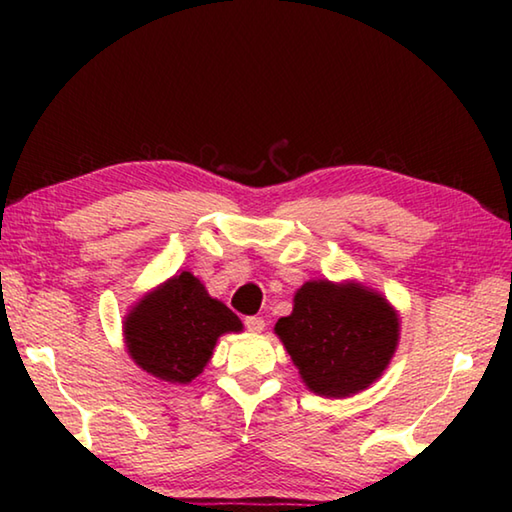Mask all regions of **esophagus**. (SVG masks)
I'll return each mask as SVG.
<instances>
[{
    "label": "esophagus",
    "mask_w": 512,
    "mask_h": 512,
    "mask_svg": "<svg viewBox=\"0 0 512 512\" xmlns=\"http://www.w3.org/2000/svg\"><path fill=\"white\" fill-rule=\"evenodd\" d=\"M244 323H246V329H248L250 334H259L264 329V325H266L264 318H259V316H248Z\"/></svg>",
    "instance_id": "obj_1"
}]
</instances>
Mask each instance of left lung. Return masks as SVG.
<instances>
[{
    "label": "left lung",
    "instance_id": "1",
    "mask_svg": "<svg viewBox=\"0 0 512 512\" xmlns=\"http://www.w3.org/2000/svg\"><path fill=\"white\" fill-rule=\"evenodd\" d=\"M275 334L309 391L341 400L384 375L400 343V314L357 280H309Z\"/></svg>",
    "mask_w": 512,
    "mask_h": 512
}]
</instances>
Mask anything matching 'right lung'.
<instances>
[{
  "label": "right lung",
  "instance_id": "1",
  "mask_svg": "<svg viewBox=\"0 0 512 512\" xmlns=\"http://www.w3.org/2000/svg\"><path fill=\"white\" fill-rule=\"evenodd\" d=\"M230 332H244L239 316L189 271L146 291L124 316V343L135 366L180 386L201 375L216 341Z\"/></svg>",
  "mask_w": 512,
  "mask_h": 512
}]
</instances>
